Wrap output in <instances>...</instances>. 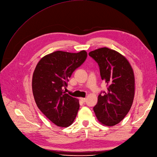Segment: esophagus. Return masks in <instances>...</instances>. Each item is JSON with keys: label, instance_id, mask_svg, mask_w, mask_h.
<instances>
[{"label": "esophagus", "instance_id": "esophagus-1", "mask_svg": "<svg viewBox=\"0 0 157 157\" xmlns=\"http://www.w3.org/2000/svg\"><path fill=\"white\" fill-rule=\"evenodd\" d=\"M80 100H81V101H82V102H85L86 101V98L80 97Z\"/></svg>", "mask_w": 157, "mask_h": 157}]
</instances>
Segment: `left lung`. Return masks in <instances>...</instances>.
<instances>
[{"mask_svg":"<svg viewBox=\"0 0 157 157\" xmlns=\"http://www.w3.org/2000/svg\"><path fill=\"white\" fill-rule=\"evenodd\" d=\"M89 55L99 66L100 76L108 91L100 94L93 110L98 121L113 126L122 121L132 105L135 96V76L129 62L120 53L108 48L90 52Z\"/></svg>","mask_w":157,"mask_h":157,"instance_id":"1","label":"left lung"}]
</instances>
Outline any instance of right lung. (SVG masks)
I'll return each instance as SVG.
<instances>
[{
	"label": "right lung",
	"mask_w": 157,
	"mask_h": 157,
	"mask_svg": "<svg viewBox=\"0 0 157 157\" xmlns=\"http://www.w3.org/2000/svg\"><path fill=\"white\" fill-rule=\"evenodd\" d=\"M87 55L84 50L78 53L57 51L44 56L36 66L32 78L35 101L42 113L58 126H70L76 118L78 100L63 89Z\"/></svg>",
	"instance_id": "obj_1"
}]
</instances>
